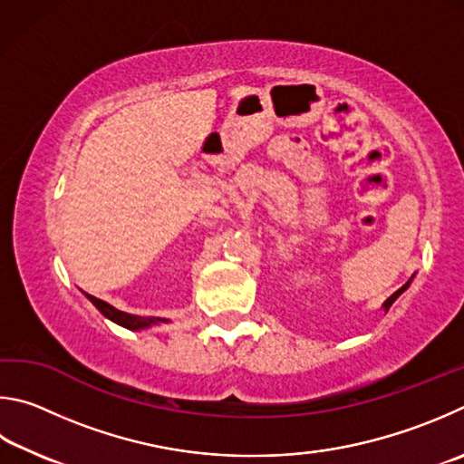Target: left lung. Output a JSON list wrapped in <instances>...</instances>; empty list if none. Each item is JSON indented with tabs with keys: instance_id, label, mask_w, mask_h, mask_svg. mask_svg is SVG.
Returning a JSON list of instances; mask_svg holds the SVG:
<instances>
[{
	"instance_id": "1",
	"label": "left lung",
	"mask_w": 464,
	"mask_h": 464,
	"mask_svg": "<svg viewBox=\"0 0 464 464\" xmlns=\"http://www.w3.org/2000/svg\"><path fill=\"white\" fill-rule=\"evenodd\" d=\"M410 283H411V279H410L408 283H405V285H403V287H400V289H397V291H395V294H393L392 297H387V302L383 304V310H385V314L389 312V307H392V305H393V302H395V299H397V297H400V295L403 294V291L410 287Z\"/></svg>"
}]
</instances>
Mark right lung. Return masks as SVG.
Listing matches in <instances>:
<instances>
[{"label":"right lung","mask_w":464,"mask_h":464,"mask_svg":"<svg viewBox=\"0 0 464 464\" xmlns=\"http://www.w3.org/2000/svg\"><path fill=\"white\" fill-rule=\"evenodd\" d=\"M85 297L97 307V310H100V312L105 315V318L111 320V322H116V324H120V326H124V328H128V330H144V328L157 326V324H160V322H167V320H162V318H142V315H134V314L120 312V310H116V307H113V305L105 304V302H102V299H97V297L89 295V294H85Z\"/></svg>","instance_id":"obj_1"}]
</instances>
